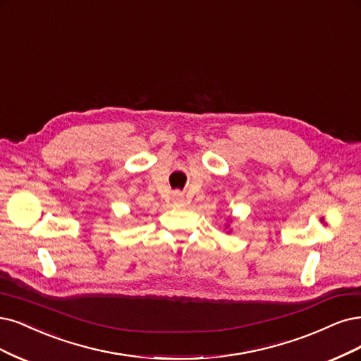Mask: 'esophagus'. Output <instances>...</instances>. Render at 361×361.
Returning <instances> with one entry per match:
<instances>
[{
  "label": "esophagus",
  "mask_w": 361,
  "mask_h": 361,
  "mask_svg": "<svg viewBox=\"0 0 361 361\" xmlns=\"http://www.w3.org/2000/svg\"><path fill=\"white\" fill-rule=\"evenodd\" d=\"M173 202H175L176 204H182L183 203V197L179 191H175L173 192Z\"/></svg>",
  "instance_id": "1"
}]
</instances>
